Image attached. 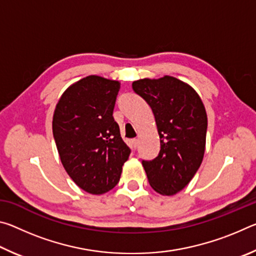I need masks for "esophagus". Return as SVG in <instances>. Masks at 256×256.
Listing matches in <instances>:
<instances>
[{
    "label": "esophagus",
    "instance_id": "34e87169",
    "mask_svg": "<svg viewBox=\"0 0 256 256\" xmlns=\"http://www.w3.org/2000/svg\"><path fill=\"white\" fill-rule=\"evenodd\" d=\"M132 144H133V148H134V149L138 148V138H133V140H132Z\"/></svg>",
    "mask_w": 256,
    "mask_h": 256
}]
</instances>
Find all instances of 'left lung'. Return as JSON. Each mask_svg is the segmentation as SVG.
I'll return each mask as SVG.
<instances>
[{
    "instance_id": "obj_1",
    "label": "left lung",
    "mask_w": 256,
    "mask_h": 256,
    "mask_svg": "<svg viewBox=\"0 0 256 256\" xmlns=\"http://www.w3.org/2000/svg\"><path fill=\"white\" fill-rule=\"evenodd\" d=\"M134 92L149 104L160 138V152L142 162L149 184L162 196L185 188L201 166L206 151L208 118L198 94L175 76L140 79Z\"/></svg>"
}]
</instances>
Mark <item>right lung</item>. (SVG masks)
Returning a JSON list of instances; mask_svg holds the SVG:
<instances>
[{
    "label": "right lung",
    "mask_w": 256,
    "mask_h": 256,
    "mask_svg": "<svg viewBox=\"0 0 256 256\" xmlns=\"http://www.w3.org/2000/svg\"><path fill=\"white\" fill-rule=\"evenodd\" d=\"M118 80L88 76L68 86L56 104L53 134L60 162L86 193L100 196L114 188L128 159L112 118Z\"/></svg>",
    "instance_id": "1"
}]
</instances>
